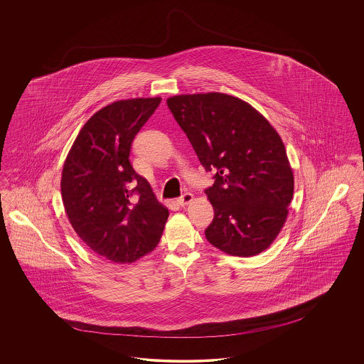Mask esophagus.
<instances>
[{"label":"esophagus","instance_id":"1","mask_svg":"<svg viewBox=\"0 0 364 364\" xmlns=\"http://www.w3.org/2000/svg\"><path fill=\"white\" fill-rule=\"evenodd\" d=\"M192 200H193V195H192L191 192H186L184 195H181V196L177 199V203H178L180 206H187V205H190Z\"/></svg>","mask_w":364,"mask_h":364}]
</instances>
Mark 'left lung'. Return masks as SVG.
<instances>
[{
  "mask_svg": "<svg viewBox=\"0 0 364 364\" xmlns=\"http://www.w3.org/2000/svg\"><path fill=\"white\" fill-rule=\"evenodd\" d=\"M206 172L214 218L205 235L229 255L252 257L277 237L294 196L284 143L259 112L221 92L166 101Z\"/></svg>",
  "mask_w": 364,
  "mask_h": 364,
  "instance_id": "8db88e82",
  "label": "left lung"
}]
</instances>
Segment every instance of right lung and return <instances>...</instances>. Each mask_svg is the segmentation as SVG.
<instances>
[{"label": "right lung", "mask_w": 364, "mask_h": 364, "mask_svg": "<svg viewBox=\"0 0 364 364\" xmlns=\"http://www.w3.org/2000/svg\"><path fill=\"white\" fill-rule=\"evenodd\" d=\"M159 102L135 98L98 110L75 139L63 168L61 195L70 225L95 254L116 263L153 251L169 217L129 161L134 139Z\"/></svg>", "instance_id": "1"}]
</instances>
